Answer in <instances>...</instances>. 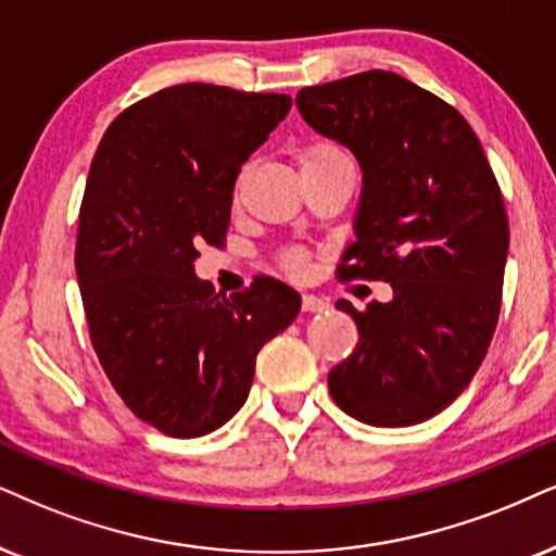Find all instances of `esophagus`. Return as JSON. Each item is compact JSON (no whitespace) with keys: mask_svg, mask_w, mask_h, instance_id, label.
Listing matches in <instances>:
<instances>
[{"mask_svg":"<svg viewBox=\"0 0 556 556\" xmlns=\"http://www.w3.org/2000/svg\"><path fill=\"white\" fill-rule=\"evenodd\" d=\"M328 307V300L318 298V294H302V311L305 313H320Z\"/></svg>","mask_w":556,"mask_h":556,"instance_id":"obj_1","label":"esophagus"}]
</instances>
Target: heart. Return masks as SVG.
I'll list each match as a JSON object with an SVG mask.
<instances>
[{
	"label": "heart",
	"instance_id": "1",
	"mask_svg": "<svg viewBox=\"0 0 556 556\" xmlns=\"http://www.w3.org/2000/svg\"><path fill=\"white\" fill-rule=\"evenodd\" d=\"M298 164L302 174H313L320 172V168H330V166H341V164H351L346 151L341 149L336 140L330 138H311L307 143H302L298 149ZM238 194H241V181H238L233 189V200L238 202ZM279 266L292 277H300L307 269V254L300 249H287L279 254Z\"/></svg>",
	"mask_w": 556,
	"mask_h": 556
}]
</instances>
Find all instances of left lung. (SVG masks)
<instances>
[{"label": "left lung", "instance_id": "1", "mask_svg": "<svg viewBox=\"0 0 556 556\" xmlns=\"http://www.w3.org/2000/svg\"><path fill=\"white\" fill-rule=\"evenodd\" d=\"M300 115L364 174L339 279H382L390 302L336 307L359 343L328 371L330 397L369 426L433 418L472 382L503 300L508 215L480 138L452 104L392 72L298 91Z\"/></svg>", "mask_w": 556, "mask_h": 556}]
</instances>
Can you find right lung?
Segmentation results:
<instances>
[{
    "label": "right lung",
    "instance_id": "1",
    "mask_svg": "<svg viewBox=\"0 0 556 556\" xmlns=\"http://www.w3.org/2000/svg\"><path fill=\"white\" fill-rule=\"evenodd\" d=\"M287 94L177 84L112 121L91 159L76 233L89 339L123 403L174 439L241 410L256 354L300 313L271 277L215 292L197 245H223L236 177L290 112Z\"/></svg>",
    "mask_w": 556,
    "mask_h": 556
}]
</instances>
